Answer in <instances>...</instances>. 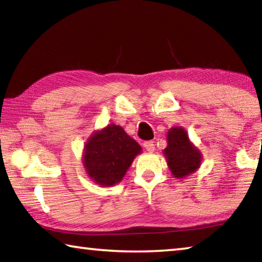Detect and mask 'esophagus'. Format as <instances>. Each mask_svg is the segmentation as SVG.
<instances>
[{
    "instance_id": "obj_1",
    "label": "esophagus",
    "mask_w": 262,
    "mask_h": 262,
    "mask_svg": "<svg viewBox=\"0 0 262 262\" xmlns=\"http://www.w3.org/2000/svg\"><path fill=\"white\" fill-rule=\"evenodd\" d=\"M143 145H144V148L147 149V151H149V152H154L155 151V144H154L152 141L144 142Z\"/></svg>"
}]
</instances>
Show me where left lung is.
I'll return each instance as SVG.
<instances>
[{"label": "left lung", "instance_id": "obj_1", "mask_svg": "<svg viewBox=\"0 0 262 262\" xmlns=\"http://www.w3.org/2000/svg\"><path fill=\"white\" fill-rule=\"evenodd\" d=\"M167 147L163 150L167 166L177 179L186 178L201 166L202 154L190 142L185 128L177 126L166 134Z\"/></svg>", "mask_w": 262, "mask_h": 262}]
</instances>
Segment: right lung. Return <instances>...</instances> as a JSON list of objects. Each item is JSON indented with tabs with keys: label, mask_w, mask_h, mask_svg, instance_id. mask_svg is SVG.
Wrapping results in <instances>:
<instances>
[{
	"label": "right lung",
	"mask_w": 262,
	"mask_h": 262,
	"mask_svg": "<svg viewBox=\"0 0 262 262\" xmlns=\"http://www.w3.org/2000/svg\"><path fill=\"white\" fill-rule=\"evenodd\" d=\"M83 151L82 163L89 178L97 185L110 187L123 179L142 148L121 126L111 123L92 133Z\"/></svg>",
	"instance_id": "add662e5"
}]
</instances>
